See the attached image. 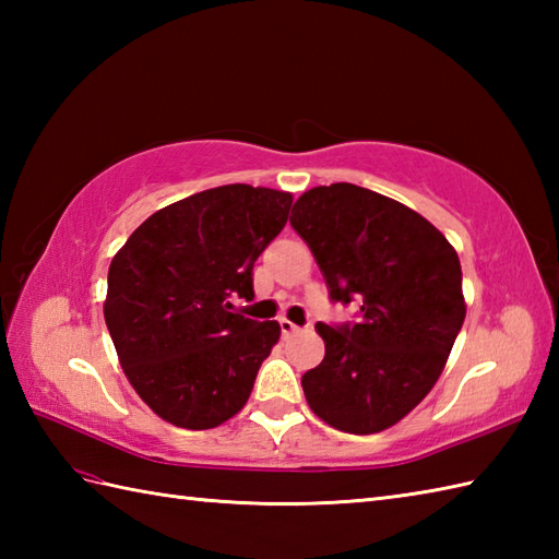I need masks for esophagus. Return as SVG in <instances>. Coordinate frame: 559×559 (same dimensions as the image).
<instances>
[{
    "label": "esophagus",
    "instance_id": "obj_1",
    "mask_svg": "<svg viewBox=\"0 0 559 559\" xmlns=\"http://www.w3.org/2000/svg\"><path fill=\"white\" fill-rule=\"evenodd\" d=\"M278 324H281V334H283V336H293V334H298V331H300V326L293 324L290 319H281Z\"/></svg>",
    "mask_w": 559,
    "mask_h": 559
}]
</instances>
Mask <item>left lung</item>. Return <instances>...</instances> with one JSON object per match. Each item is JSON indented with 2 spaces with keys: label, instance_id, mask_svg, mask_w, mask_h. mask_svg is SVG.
<instances>
[{
  "label": "left lung",
  "instance_id": "left-lung-1",
  "mask_svg": "<svg viewBox=\"0 0 559 559\" xmlns=\"http://www.w3.org/2000/svg\"><path fill=\"white\" fill-rule=\"evenodd\" d=\"M290 225L355 324L314 329L324 360L302 374L310 408L341 432L396 425L430 394L466 317L456 249L420 213L358 185L314 187Z\"/></svg>",
  "mask_w": 559,
  "mask_h": 559
}]
</instances>
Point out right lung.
I'll list each match as a JSON object with an SVG mask.
<instances>
[{"mask_svg": "<svg viewBox=\"0 0 559 559\" xmlns=\"http://www.w3.org/2000/svg\"><path fill=\"white\" fill-rule=\"evenodd\" d=\"M290 192L223 185L153 213L112 257L103 312L141 401L177 427L209 430L240 413L278 322L235 312L252 269L288 221Z\"/></svg>", "mask_w": 559, "mask_h": 559, "instance_id": "1", "label": "right lung"}]
</instances>
